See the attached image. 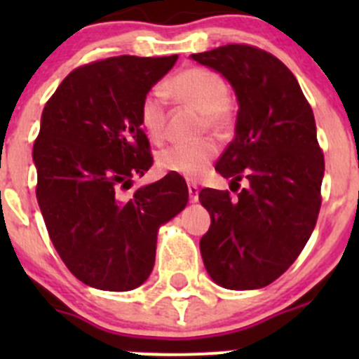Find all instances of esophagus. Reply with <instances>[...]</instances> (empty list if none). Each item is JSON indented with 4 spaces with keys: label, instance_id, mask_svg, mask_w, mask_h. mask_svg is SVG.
<instances>
[{
    "label": "esophagus",
    "instance_id": "34e87169",
    "mask_svg": "<svg viewBox=\"0 0 359 359\" xmlns=\"http://www.w3.org/2000/svg\"><path fill=\"white\" fill-rule=\"evenodd\" d=\"M187 191H189V201L196 203L200 200V189H198L196 184H187Z\"/></svg>",
    "mask_w": 359,
    "mask_h": 359
}]
</instances>
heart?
Masks as SVG:
<instances>
[{
    "instance_id": "obj_1",
    "label": "heart",
    "mask_w": 359,
    "mask_h": 359,
    "mask_svg": "<svg viewBox=\"0 0 359 359\" xmlns=\"http://www.w3.org/2000/svg\"><path fill=\"white\" fill-rule=\"evenodd\" d=\"M163 92L179 104L200 111V132L215 137H226L233 130L234 116L229 106V86L226 79L206 67H187L173 74L163 85ZM139 121L153 142H163L168 132L166 100L159 90H153L142 99ZM217 146L212 139H201L191 144H177L158 154V168L166 173H177L186 179H198L213 158Z\"/></svg>"
}]
</instances>
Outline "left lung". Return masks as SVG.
I'll return each instance as SVG.
<instances>
[{
	"mask_svg": "<svg viewBox=\"0 0 359 359\" xmlns=\"http://www.w3.org/2000/svg\"><path fill=\"white\" fill-rule=\"evenodd\" d=\"M191 59L226 76L236 92V137L215 170L240 189L205 187L210 229L200 248L206 271L229 290L273 283L300 255L321 206L325 158L309 102L292 71L252 45H224Z\"/></svg>",
	"mask_w": 359,
	"mask_h": 359,
	"instance_id": "1",
	"label": "left lung"
}]
</instances>
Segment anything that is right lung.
Here are the masks:
<instances>
[{"mask_svg":"<svg viewBox=\"0 0 359 359\" xmlns=\"http://www.w3.org/2000/svg\"><path fill=\"white\" fill-rule=\"evenodd\" d=\"M175 60H93L69 72L43 109L32 149L39 210L67 269L99 290H133L147 280L158 227L189 198L172 173L125 194L153 165L140 102Z\"/></svg>","mask_w":359,"mask_h":359,"instance_id":"obj_1","label":"right lung"}]
</instances>
